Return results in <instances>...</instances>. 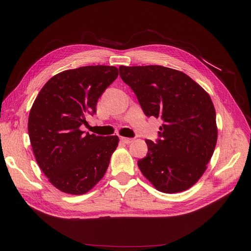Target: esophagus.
<instances>
[{"label":"esophagus","mask_w":251,"mask_h":251,"mask_svg":"<svg viewBox=\"0 0 251 251\" xmlns=\"http://www.w3.org/2000/svg\"><path fill=\"white\" fill-rule=\"evenodd\" d=\"M120 140L123 141L124 143H126V144H128V143H132V142L134 141L132 138H126V137H120Z\"/></svg>","instance_id":"1"}]
</instances>
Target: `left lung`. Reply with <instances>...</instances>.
Wrapping results in <instances>:
<instances>
[{
  "mask_svg": "<svg viewBox=\"0 0 251 251\" xmlns=\"http://www.w3.org/2000/svg\"><path fill=\"white\" fill-rule=\"evenodd\" d=\"M148 117L161 118L157 142L147 139L138 168L159 192L192 187L214 154L218 128L210 96L185 73L162 66L119 67Z\"/></svg>",
  "mask_w": 251,
  "mask_h": 251,
  "instance_id": "8db88e82",
  "label": "left lung"
}]
</instances>
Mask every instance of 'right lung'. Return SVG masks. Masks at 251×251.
Returning a JSON list of instances; mask_svg holds the SVG:
<instances>
[{"label": "right lung", "instance_id": "right-lung-1", "mask_svg": "<svg viewBox=\"0 0 251 251\" xmlns=\"http://www.w3.org/2000/svg\"><path fill=\"white\" fill-rule=\"evenodd\" d=\"M118 76L113 66H86L60 72L40 91L28 118L35 160L60 192L82 195L107 172L118 146L115 136H96L80 130L96 112L98 98Z\"/></svg>", "mask_w": 251, "mask_h": 251}]
</instances>
